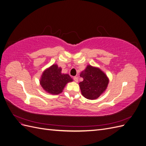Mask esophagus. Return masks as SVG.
<instances>
[{"instance_id":"obj_1","label":"esophagus","mask_w":146,"mask_h":146,"mask_svg":"<svg viewBox=\"0 0 146 146\" xmlns=\"http://www.w3.org/2000/svg\"><path fill=\"white\" fill-rule=\"evenodd\" d=\"M74 81L76 82V83H77V82H78V78L77 77H74Z\"/></svg>"}]
</instances>
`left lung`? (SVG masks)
Segmentation results:
<instances>
[{"label": "left lung", "mask_w": 146, "mask_h": 146, "mask_svg": "<svg viewBox=\"0 0 146 146\" xmlns=\"http://www.w3.org/2000/svg\"><path fill=\"white\" fill-rule=\"evenodd\" d=\"M80 76L83 80L79 83V86L82 94L86 99L95 100L107 90L109 78L99 68L88 65Z\"/></svg>", "instance_id": "8db88e82"}]
</instances>
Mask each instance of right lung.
<instances>
[{"label": "right lung", "instance_id": "obj_1", "mask_svg": "<svg viewBox=\"0 0 146 146\" xmlns=\"http://www.w3.org/2000/svg\"><path fill=\"white\" fill-rule=\"evenodd\" d=\"M61 70L56 64H54L43 71L39 83L47 93L59 94L62 92L66 84L73 81L69 74L61 73Z\"/></svg>", "mask_w": 146, "mask_h": 146}]
</instances>
